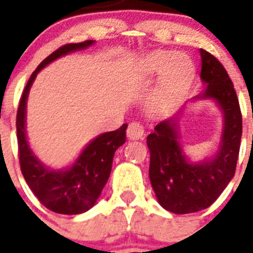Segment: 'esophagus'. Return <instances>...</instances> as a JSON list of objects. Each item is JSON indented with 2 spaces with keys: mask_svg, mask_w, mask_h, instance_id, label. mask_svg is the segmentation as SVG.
Segmentation results:
<instances>
[{
  "mask_svg": "<svg viewBox=\"0 0 253 253\" xmlns=\"http://www.w3.org/2000/svg\"><path fill=\"white\" fill-rule=\"evenodd\" d=\"M144 135V128L139 122H132L127 127V138L130 140H138L142 139Z\"/></svg>",
  "mask_w": 253,
  "mask_h": 253,
  "instance_id": "obj_1",
  "label": "esophagus"
}]
</instances>
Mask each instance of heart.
Listing matches in <instances>:
<instances>
[{
  "mask_svg": "<svg viewBox=\"0 0 253 253\" xmlns=\"http://www.w3.org/2000/svg\"><path fill=\"white\" fill-rule=\"evenodd\" d=\"M166 68L156 90V101L162 106H173L188 90L194 68L192 60L182 53L158 52L147 63V71L151 73H160Z\"/></svg>",
  "mask_w": 253,
  "mask_h": 253,
  "instance_id": "obj_1",
  "label": "heart"
}]
</instances>
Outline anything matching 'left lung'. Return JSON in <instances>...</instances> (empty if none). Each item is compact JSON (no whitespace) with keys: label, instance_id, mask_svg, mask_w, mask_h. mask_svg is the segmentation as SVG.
Segmentation results:
<instances>
[{"label":"left lung","instance_id":"8db88e82","mask_svg":"<svg viewBox=\"0 0 253 253\" xmlns=\"http://www.w3.org/2000/svg\"><path fill=\"white\" fill-rule=\"evenodd\" d=\"M200 53L201 79L208 85L196 98L215 99L224 115L223 134L216 155L202 163H189L178 143L177 117L162 121L147 136L151 185L159 204L174 214L200 211L214 204L235 174L239 156L243 127L232 81L215 56L202 48Z\"/></svg>","mask_w":253,"mask_h":253}]
</instances>
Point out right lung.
<instances>
[{
	"instance_id": "obj_1",
	"label": "right lung",
	"mask_w": 253,
	"mask_h": 253,
	"mask_svg": "<svg viewBox=\"0 0 253 253\" xmlns=\"http://www.w3.org/2000/svg\"><path fill=\"white\" fill-rule=\"evenodd\" d=\"M93 43L94 41L64 44L45 57L30 76L18 106L17 139L22 174L39 202L57 214H81L95 204L110 176L115 151L126 142L127 125L125 123L118 130L105 132L93 139L72 167L52 170L45 168L30 150L25 128L26 101L30 87L42 68L57 57L86 48Z\"/></svg>"
}]
</instances>
